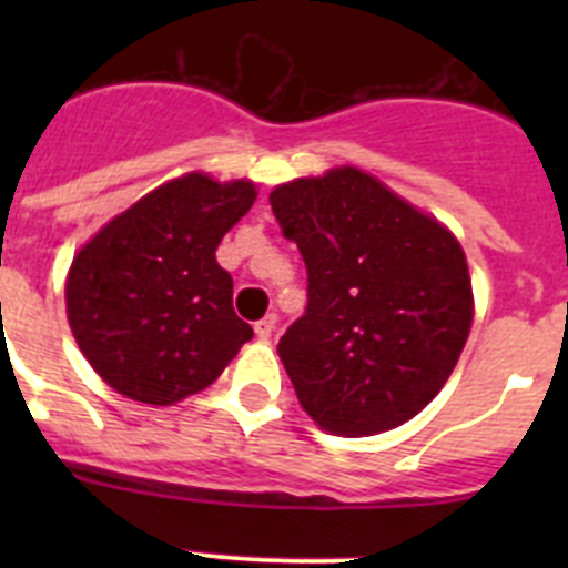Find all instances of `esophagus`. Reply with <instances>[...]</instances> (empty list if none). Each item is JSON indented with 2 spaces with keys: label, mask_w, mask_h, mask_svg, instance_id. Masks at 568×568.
<instances>
[{
  "label": "esophagus",
  "mask_w": 568,
  "mask_h": 568,
  "mask_svg": "<svg viewBox=\"0 0 568 568\" xmlns=\"http://www.w3.org/2000/svg\"><path fill=\"white\" fill-rule=\"evenodd\" d=\"M275 313H270V315H264V318L258 321V324H255V335H258L261 341H270L273 338V333H275Z\"/></svg>",
  "instance_id": "34e87169"
}]
</instances>
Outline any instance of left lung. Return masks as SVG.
Returning <instances> with one entry per match:
<instances>
[{
  "mask_svg": "<svg viewBox=\"0 0 568 568\" xmlns=\"http://www.w3.org/2000/svg\"><path fill=\"white\" fill-rule=\"evenodd\" d=\"M270 204L307 264V310L278 341L304 413L349 438L415 418L469 338L458 239L355 168L281 184Z\"/></svg>",
  "mask_w": 568,
  "mask_h": 568,
  "instance_id": "left-lung-1",
  "label": "left lung"
}]
</instances>
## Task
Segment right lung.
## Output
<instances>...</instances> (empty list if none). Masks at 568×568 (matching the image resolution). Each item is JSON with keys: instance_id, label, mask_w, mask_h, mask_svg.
I'll list each match as a JSON object with an SVG mask.
<instances>
[{"instance_id": "obj_1", "label": "right lung", "mask_w": 568, "mask_h": 568, "mask_svg": "<svg viewBox=\"0 0 568 568\" xmlns=\"http://www.w3.org/2000/svg\"><path fill=\"white\" fill-rule=\"evenodd\" d=\"M253 202V182L187 173L79 250L64 287L70 329L115 393L170 406L213 384L253 338L233 310V278L215 261Z\"/></svg>"}]
</instances>
